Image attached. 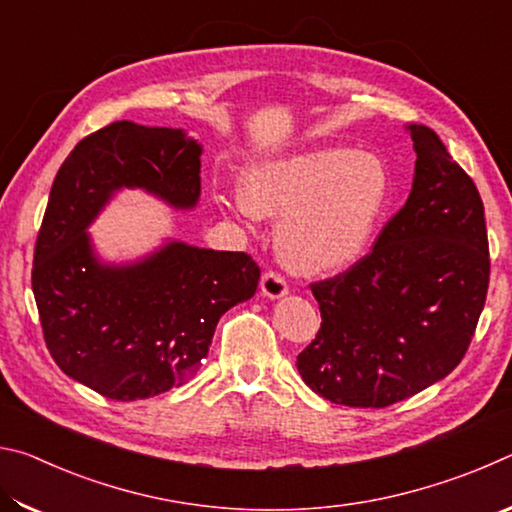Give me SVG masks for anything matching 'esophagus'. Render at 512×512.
<instances>
[{"label":"esophagus","instance_id":"obj_1","mask_svg":"<svg viewBox=\"0 0 512 512\" xmlns=\"http://www.w3.org/2000/svg\"><path fill=\"white\" fill-rule=\"evenodd\" d=\"M262 293L266 298H282L284 293L289 291V284L287 280H284V275H280L277 271H266L262 275Z\"/></svg>","mask_w":512,"mask_h":512}]
</instances>
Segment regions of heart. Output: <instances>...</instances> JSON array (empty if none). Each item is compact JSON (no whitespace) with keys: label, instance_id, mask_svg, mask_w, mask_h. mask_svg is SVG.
Masks as SVG:
<instances>
[{"label":"heart","instance_id":"heart-1","mask_svg":"<svg viewBox=\"0 0 512 512\" xmlns=\"http://www.w3.org/2000/svg\"><path fill=\"white\" fill-rule=\"evenodd\" d=\"M391 196V176L375 153L316 149L255 164L241 201L255 216H282L277 250L296 271L323 273L363 255Z\"/></svg>","mask_w":512,"mask_h":512}]
</instances>
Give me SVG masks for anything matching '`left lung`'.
Returning a JSON list of instances; mask_svg holds the SVG:
<instances>
[{
	"instance_id": "8db88e82",
	"label": "left lung",
	"mask_w": 512,
	"mask_h": 512,
	"mask_svg": "<svg viewBox=\"0 0 512 512\" xmlns=\"http://www.w3.org/2000/svg\"><path fill=\"white\" fill-rule=\"evenodd\" d=\"M409 131L418 153L409 201L368 255L309 284L323 320L298 370L334 404L384 409L447 377L470 348L488 296L479 189L431 128Z\"/></svg>"
}]
</instances>
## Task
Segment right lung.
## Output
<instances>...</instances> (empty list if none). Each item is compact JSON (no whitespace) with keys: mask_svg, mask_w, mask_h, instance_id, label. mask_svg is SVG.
Masks as SVG:
<instances>
[{"mask_svg":"<svg viewBox=\"0 0 512 512\" xmlns=\"http://www.w3.org/2000/svg\"><path fill=\"white\" fill-rule=\"evenodd\" d=\"M201 146L180 128L115 121L60 164L33 250L31 287L58 368L117 402L146 400L192 379L219 318L255 296L248 253L171 241L128 266L94 257L85 228L119 187L173 207L201 194Z\"/></svg>","mask_w":512,"mask_h":512,"instance_id":"obj_1","label":"right lung"}]
</instances>
